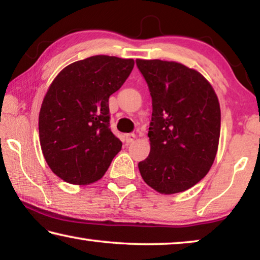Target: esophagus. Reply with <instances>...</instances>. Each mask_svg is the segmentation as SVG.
<instances>
[{"label": "esophagus", "instance_id": "obj_1", "mask_svg": "<svg viewBox=\"0 0 260 260\" xmlns=\"http://www.w3.org/2000/svg\"><path fill=\"white\" fill-rule=\"evenodd\" d=\"M135 140H136V135H135V134H127V135H125V142H126L127 144L133 143Z\"/></svg>", "mask_w": 260, "mask_h": 260}]
</instances>
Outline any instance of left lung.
<instances>
[{
  "instance_id": "left-lung-1",
  "label": "left lung",
  "mask_w": 260,
  "mask_h": 260,
  "mask_svg": "<svg viewBox=\"0 0 260 260\" xmlns=\"http://www.w3.org/2000/svg\"><path fill=\"white\" fill-rule=\"evenodd\" d=\"M152 99L150 154L138 163L158 193H181L207 175L220 138V104L209 81L176 61L137 59Z\"/></svg>"
}]
</instances>
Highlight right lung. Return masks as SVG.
Listing matches in <instances>:
<instances>
[{"label":"right lung","mask_w":260,"mask_h":260,"mask_svg":"<svg viewBox=\"0 0 260 260\" xmlns=\"http://www.w3.org/2000/svg\"><path fill=\"white\" fill-rule=\"evenodd\" d=\"M134 59L93 55L60 71L39 113L42 154L53 173L85 186L104 176L122 142L109 127V98L134 69Z\"/></svg>","instance_id":"right-lung-1"}]
</instances>
